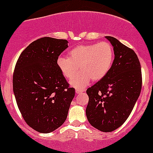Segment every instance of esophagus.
Returning <instances> with one entry per match:
<instances>
[{"label":"esophagus","mask_w":153,"mask_h":153,"mask_svg":"<svg viewBox=\"0 0 153 153\" xmlns=\"http://www.w3.org/2000/svg\"><path fill=\"white\" fill-rule=\"evenodd\" d=\"M84 91V90H83V89H75V93H76L77 94H78V93H83Z\"/></svg>","instance_id":"1"}]
</instances>
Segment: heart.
I'll return each mask as SVG.
<instances>
[{
	"mask_svg": "<svg viewBox=\"0 0 153 153\" xmlns=\"http://www.w3.org/2000/svg\"><path fill=\"white\" fill-rule=\"evenodd\" d=\"M114 60V50L108 42L78 45L68 52L67 57L60 56L57 65L62 75L71 79L77 71L81 72L72 79L71 84L76 88H83L90 80L102 79L111 69Z\"/></svg>",
	"mask_w": 153,
	"mask_h": 153,
	"instance_id": "heart-1",
	"label": "heart"
}]
</instances>
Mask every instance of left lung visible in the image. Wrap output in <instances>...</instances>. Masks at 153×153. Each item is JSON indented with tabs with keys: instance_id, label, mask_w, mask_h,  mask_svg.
Here are the masks:
<instances>
[{
	"instance_id": "left-lung-1",
	"label": "left lung",
	"mask_w": 153,
	"mask_h": 153,
	"mask_svg": "<svg viewBox=\"0 0 153 153\" xmlns=\"http://www.w3.org/2000/svg\"><path fill=\"white\" fill-rule=\"evenodd\" d=\"M114 50L109 72L89 87L86 115L94 128L110 132L128 119L140 96L142 87L140 63L137 54L112 36H105Z\"/></svg>"
}]
</instances>
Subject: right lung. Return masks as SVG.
I'll use <instances>...</instances> for the list:
<instances>
[{"label":"right lung","instance_id":"1","mask_svg":"<svg viewBox=\"0 0 153 153\" xmlns=\"http://www.w3.org/2000/svg\"><path fill=\"white\" fill-rule=\"evenodd\" d=\"M67 47L66 39L42 37L22 51L15 66L16 103L27 124L38 132L50 133L63 125L75 96L57 65Z\"/></svg>","mask_w":153,"mask_h":153}]
</instances>
